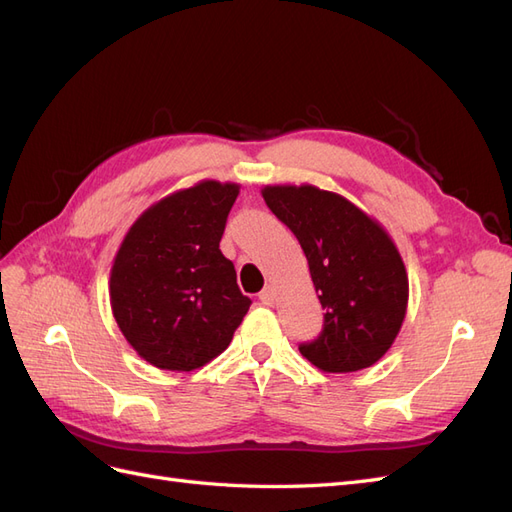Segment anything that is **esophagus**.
I'll list each match as a JSON object with an SVG mask.
<instances>
[{
  "label": "esophagus",
  "mask_w": 512,
  "mask_h": 512,
  "mask_svg": "<svg viewBox=\"0 0 512 512\" xmlns=\"http://www.w3.org/2000/svg\"><path fill=\"white\" fill-rule=\"evenodd\" d=\"M260 301L265 305H273L275 303V288L273 286H267L265 290L260 292Z\"/></svg>",
  "instance_id": "1"
}]
</instances>
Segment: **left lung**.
<instances>
[{"label":"left lung","instance_id":"obj_1","mask_svg":"<svg viewBox=\"0 0 512 512\" xmlns=\"http://www.w3.org/2000/svg\"><path fill=\"white\" fill-rule=\"evenodd\" d=\"M267 207L299 239L324 314L299 350L327 374L380 361L408 309V273L393 239L348 198L316 185H265Z\"/></svg>","mask_w":512,"mask_h":512}]
</instances>
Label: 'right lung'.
Wrapping results in <instances>:
<instances>
[{"label":"right lung","instance_id":"obj_1","mask_svg":"<svg viewBox=\"0 0 512 512\" xmlns=\"http://www.w3.org/2000/svg\"><path fill=\"white\" fill-rule=\"evenodd\" d=\"M237 183L213 179L168 194L138 215L113 260L111 307L151 365L192 371L222 354L252 301L222 254Z\"/></svg>","mask_w":512,"mask_h":512}]
</instances>
